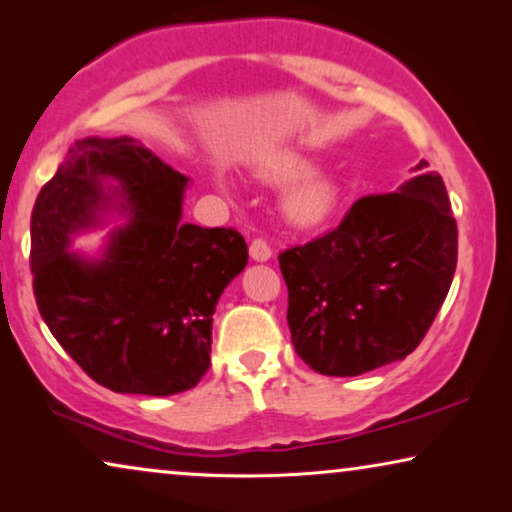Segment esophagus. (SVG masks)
Listing matches in <instances>:
<instances>
[{
	"label": "esophagus",
	"mask_w": 512,
	"mask_h": 512,
	"mask_svg": "<svg viewBox=\"0 0 512 512\" xmlns=\"http://www.w3.org/2000/svg\"><path fill=\"white\" fill-rule=\"evenodd\" d=\"M249 254H251V258H254V261H261V263L268 261V258L272 256V249H270L268 240H263V237H256V240H251Z\"/></svg>",
	"instance_id": "34e87169"
}]
</instances>
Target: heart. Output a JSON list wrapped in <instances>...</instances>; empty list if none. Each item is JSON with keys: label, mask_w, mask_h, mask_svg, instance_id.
<instances>
[{"label": "heart", "mask_w": 512, "mask_h": 512, "mask_svg": "<svg viewBox=\"0 0 512 512\" xmlns=\"http://www.w3.org/2000/svg\"><path fill=\"white\" fill-rule=\"evenodd\" d=\"M310 165L300 158H284L270 170V177L279 181V184H291L307 174ZM335 202H338V188L328 177L321 174H312L300 181L286 198V216L296 223V226L310 228L317 223L326 221L328 214L333 212Z\"/></svg>", "instance_id": "obj_1"}]
</instances>
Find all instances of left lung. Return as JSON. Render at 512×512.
Returning a JSON list of instances; mask_svg holds the SVG:
<instances>
[{
    "label": "left lung",
    "mask_w": 512,
    "mask_h": 512,
    "mask_svg": "<svg viewBox=\"0 0 512 512\" xmlns=\"http://www.w3.org/2000/svg\"><path fill=\"white\" fill-rule=\"evenodd\" d=\"M422 160L415 170H426ZM286 321L312 370L354 377L415 352L457 270L445 184L424 172L398 193L363 195L338 228L284 249Z\"/></svg>",
    "instance_id": "obj_1"
}]
</instances>
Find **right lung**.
Segmentation results:
<instances>
[{"instance_id": "obj_1", "label": "right lung", "mask_w": 512, "mask_h": 512, "mask_svg": "<svg viewBox=\"0 0 512 512\" xmlns=\"http://www.w3.org/2000/svg\"><path fill=\"white\" fill-rule=\"evenodd\" d=\"M133 219L102 262L66 251L113 199ZM188 179L132 137H88L44 184L32 209V289L41 319L83 373L118 394L170 396L207 373L212 314L249 251L235 228L181 223Z\"/></svg>"}]
</instances>
